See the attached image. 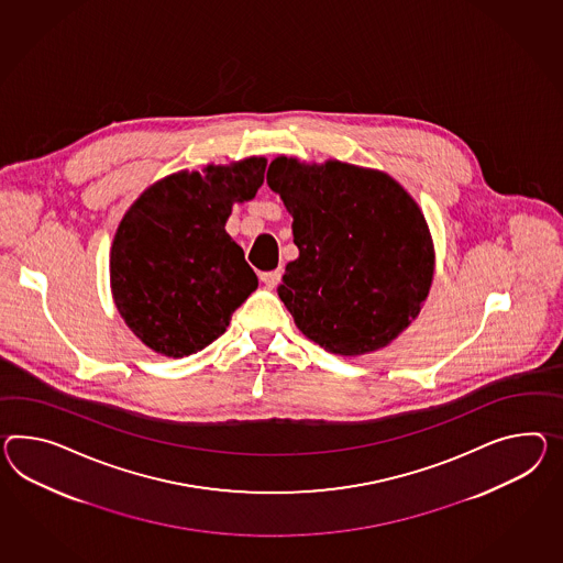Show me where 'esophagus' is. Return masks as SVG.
I'll use <instances>...</instances> for the list:
<instances>
[{"instance_id": "34e87169", "label": "esophagus", "mask_w": 563, "mask_h": 563, "mask_svg": "<svg viewBox=\"0 0 563 563\" xmlns=\"http://www.w3.org/2000/svg\"><path fill=\"white\" fill-rule=\"evenodd\" d=\"M280 276H283V271L280 268H276V271H268V273H262L261 280L268 288H275L278 283H280Z\"/></svg>"}]
</instances>
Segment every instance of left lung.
<instances>
[{
    "instance_id": "obj_1",
    "label": "left lung",
    "mask_w": 563,
    "mask_h": 563,
    "mask_svg": "<svg viewBox=\"0 0 563 563\" xmlns=\"http://www.w3.org/2000/svg\"><path fill=\"white\" fill-rule=\"evenodd\" d=\"M266 183L292 216L299 258L278 297L323 350L360 356L411 325L429 295L435 252L426 216L380 170L278 156Z\"/></svg>"
}]
</instances>
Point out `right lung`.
<instances>
[{
  "instance_id": "1",
  "label": "right lung",
  "mask_w": 563,
  "mask_h": 563,
  "mask_svg": "<svg viewBox=\"0 0 563 563\" xmlns=\"http://www.w3.org/2000/svg\"><path fill=\"white\" fill-rule=\"evenodd\" d=\"M266 158L179 170L125 211L110 254L113 302L156 354L183 357L216 342L258 287L244 250L225 232L233 203L254 199Z\"/></svg>"
}]
</instances>
